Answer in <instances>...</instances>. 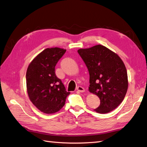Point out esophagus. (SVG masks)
Here are the masks:
<instances>
[{
	"mask_svg": "<svg viewBox=\"0 0 147 147\" xmlns=\"http://www.w3.org/2000/svg\"><path fill=\"white\" fill-rule=\"evenodd\" d=\"M77 90H78L79 92H85V89L84 87H82V86H78L77 88Z\"/></svg>",
	"mask_w": 147,
	"mask_h": 147,
	"instance_id": "esophagus-1",
	"label": "esophagus"
}]
</instances>
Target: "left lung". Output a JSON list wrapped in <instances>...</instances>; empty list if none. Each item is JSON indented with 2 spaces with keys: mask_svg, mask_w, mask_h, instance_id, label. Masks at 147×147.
<instances>
[{
  "mask_svg": "<svg viewBox=\"0 0 147 147\" xmlns=\"http://www.w3.org/2000/svg\"><path fill=\"white\" fill-rule=\"evenodd\" d=\"M78 53L88 70L89 91L100 100V104L94 110L107 113L115 109L123 100L128 89L127 71L122 60L101 45L79 49Z\"/></svg>",
  "mask_w": 147,
  "mask_h": 147,
  "instance_id": "left-lung-1",
  "label": "left lung"
}]
</instances>
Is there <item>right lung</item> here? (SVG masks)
<instances>
[{
    "label": "right lung",
    "mask_w": 147,
    "mask_h": 147,
    "mask_svg": "<svg viewBox=\"0 0 147 147\" xmlns=\"http://www.w3.org/2000/svg\"><path fill=\"white\" fill-rule=\"evenodd\" d=\"M66 50L58 47L46 49L28 65L26 84L32 103L45 113L58 112L65 103L70 92L55 75V65Z\"/></svg>",
    "instance_id": "obj_1"
}]
</instances>
